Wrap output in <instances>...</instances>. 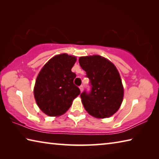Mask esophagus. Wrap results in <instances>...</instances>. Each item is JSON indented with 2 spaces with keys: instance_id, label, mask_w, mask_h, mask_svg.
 Wrapping results in <instances>:
<instances>
[{
  "instance_id": "34e87169",
  "label": "esophagus",
  "mask_w": 159,
  "mask_h": 159,
  "mask_svg": "<svg viewBox=\"0 0 159 159\" xmlns=\"http://www.w3.org/2000/svg\"><path fill=\"white\" fill-rule=\"evenodd\" d=\"M79 88H80V92H82V91L83 90V85H80V87H79Z\"/></svg>"
}]
</instances>
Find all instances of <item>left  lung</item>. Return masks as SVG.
<instances>
[{
    "label": "left lung",
    "instance_id": "8db88e82",
    "mask_svg": "<svg viewBox=\"0 0 159 159\" xmlns=\"http://www.w3.org/2000/svg\"><path fill=\"white\" fill-rule=\"evenodd\" d=\"M79 64L90 79L91 90L80 94L82 103L89 114L98 118L111 116L120 108L123 87L117 69L99 55L79 58Z\"/></svg>",
    "mask_w": 159,
    "mask_h": 159
}]
</instances>
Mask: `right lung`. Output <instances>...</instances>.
<instances>
[{"mask_svg": "<svg viewBox=\"0 0 159 159\" xmlns=\"http://www.w3.org/2000/svg\"><path fill=\"white\" fill-rule=\"evenodd\" d=\"M76 58L66 53L53 57L43 67L36 78L34 93L38 106L50 116L65 113L79 95L74 85L76 75L71 71Z\"/></svg>", "mask_w": 159, "mask_h": 159, "instance_id": "1", "label": "right lung"}]
</instances>
